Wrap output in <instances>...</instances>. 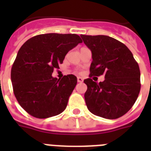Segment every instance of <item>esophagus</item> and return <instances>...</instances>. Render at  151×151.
I'll return each instance as SVG.
<instances>
[{"label":"esophagus","mask_w":151,"mask_h":151,"mask_svg":"<svg viewBox=\"0 0 151 151\" xmlns=\"http://www.w3.org/2000/svg\"><path fill=\"white\" fill-rule=\"evenodd\" d=\"M77 81H78V82H79V83H82V82H83V78H82V77L78 76V78H77Z\"/></svg>","instance_id":"obj_1"}]
</instances>
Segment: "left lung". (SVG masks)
<instances>
[{
    "label": "left lung",
    "instance_id": "1",
    "mask_svg": "<svg viewBox=\"0 0 151 151\" xmlns=\"http://www.w3.org/2000/svg\"><path fill=\"white\" fill-rule=\"evenodd\" d=\"M92 54L90 77L104 75L99 83L84 80L85 100L89 111L109 119L119 118L132 107L141 89L139 66L122 42L106 35H81Z\"/></svg>",
    "mask_w": 151,
    "mask_h": 151
}]
</instances>
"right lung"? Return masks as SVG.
Instances as JSON below:
<instances>
[{"label": "right lung", "instance_id": "right-lung-1", "mask_svg": "<svg viewBox=\"0 0 151 151\" xmlns=\"http://www.w3.org/2000/svg\"><path fill=\"white\" fill-rule=\"evenodd\" d=\"M82 42L78 35L48 33L22 45L12 66L11 81L17 101L29 114L45 119L66 109L77 78L71 74L58 79L52 73L68 52Z\"/></svg>", "mask_w": 151, "mask_h": 151}]
</instances>
